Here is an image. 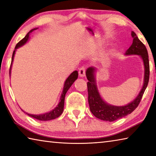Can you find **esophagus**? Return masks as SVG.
<instances>
[{"label":"esophagus","instance_id":"34e87169","mask_svg":"<svg viewBox=\"0 0 156 156\" xmlns=\"http://www.w3.org/2000/svg\"><path fill=\"white\" fill-rule=\"evenodd\" d=\"M85 69L86 68L83 66V67H80L78 70V73H79V76H80V77H84V76H85Z\"/></svg>","mask_w":156,"mask_h":156}]
</instances>
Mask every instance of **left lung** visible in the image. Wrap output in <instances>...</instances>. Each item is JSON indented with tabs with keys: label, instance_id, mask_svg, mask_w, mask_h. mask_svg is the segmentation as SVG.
Listing matches in <instances>:
<instances>
[{
	"label": "left lung",
	"instance_id": "1",
	"mask_svg": "<svg viewBox=\"0 0 156 156\" xmlns=\"http://www.w3.org/2000/svg\"><path fill=\"white\" fill-rule=\"evenodd\" d=\"M131 36L133 38V43L131 47L126 50V55H140L143 60L145 68L143 87L138 96L133 102L122 107L112 106V105L107 104L102 100L98 91L94 74L95 69L90 67L86 72L87 78L89 80V82H87V90L89 108L94 115L100 120L113 122L130 114L138 107L149 83L150 69L147 49L144 44L139 40L134 31L131 32Z\"/></svg>",
	"mask_w": 156,
	"mask_h": 156
}]
</instances>
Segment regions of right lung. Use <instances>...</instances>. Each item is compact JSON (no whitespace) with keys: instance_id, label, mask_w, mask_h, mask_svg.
I'll return each instance as SVG.
<instances>
[{"instance_id":"add662e5","label":"right lung","mask_w":156,"mask_h":156,"mask_svg":"<svg viewBox=\"0 0 156 156\" xmlns=\"http://www.w3.org/2000/svg\"><path fill=\"white\" fill-rule=\"evenodd\" d=\"M35 30L36 29H33V30H31L29 31V32L27 34V35L25 36V38H23L22 40L20 41L16 44V47H15V49H16L19 47L23 45V44H24L27 41L28 38H29V36H30V34L31 33V31H33ZM15 51H16V50H14V52H13V54H12V62H11V65H10V69H9V74H10V69H11L12 61H13V59H14V56L15 54ZM78 73L77 71H74L73 73H72V74L69 76L67 80H66L65 84H64V88H63V91H62V93L61 95V97H60V99L59 104L54 110L51 111V112L49 113H44V114H40V115H32V114H29V113H27L28 115L31 116V117L35 118V119L42 120V121L53 120L58 117H59V116L62 114V113L63 112V109H64L65 94H66V93H67V91H68V89L70 88V87L72 85L73 82H74L76 79L78 78Z\"/></svg>"}]
</instances>
